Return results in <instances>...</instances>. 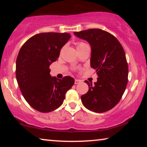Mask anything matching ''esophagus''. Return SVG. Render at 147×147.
<instances>
[{
	"instance_id": "esophagus-1",
	"label": "esophagus",
	"mask_w": 147,
	"mask_h": 147,
	"mask_svg": "<svg viewBox=\"0 0 147 147\" xmlns=\"http://www.w3.org/2000/svg\"><path fill=\"white\" fill-rule=\"evenodd\" d=\"M80 82H81V80H79L77 79L75 80V84H80Z\"/></svg>"
}]
</instances>
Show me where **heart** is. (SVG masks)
Returning a JSON list of instances; mask_svg holds the SVG:
<instances>
[{
	"instance_id": "heart-1",
	"label": "heart",
	"mask_w": 147,
	"mask_h": 147,
	"mask_svg": "<svg viewBox=\"0 0 147 147\" xmlns=\"http://www.w3.org/2000/svg\"><path fill=\"white\" fill-rule=\"evenodd\" d=\"M87 44L85 43H83V42H78V43H76V48H77V50H80L82 49V48H84L86 46H87Z\"/></svg>"
}]
</instances>
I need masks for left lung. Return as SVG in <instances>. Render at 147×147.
<instances>
[{"mask_svg": "<svg viewBox=\"0 0 147 147\" xmlns=\"http://www.w3.org/2000/svg\"><path fill=\"white\" fill-rule=\"evenodd\" d=\"M74 34L91 46L90 66L98 75L94 84L84 82L89 90L81 96L82 104L97 113L108 111L119 102L128 83V67L123 47L114 36L102 29H91Z\"/></svg>", "mask_w": 147, "mask_h": 147, "instance_id": "1", "label": "left lung"}]
</instances>
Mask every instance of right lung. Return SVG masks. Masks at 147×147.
I'll use <instances>...</instances> for the list:
<instances>
[{"instance_id":"add662e5","label":"right lung","mask_w":147,"mask_h":147,"mask_svg":"<svg viewBox=\"0 0 147 147\" xmlns=\"http://www.w3.org/2000/svg\"><path fill=\"white\" fill-rule=\"evenodd\" d=\"M70 37L66 33L37 34L19 52L16 61L18 84L26 101L37 111L49 112L59 108L74 84L75 80L70 76L62 80L52 77L49 69Z\"/></svg>"}]
</instances>
